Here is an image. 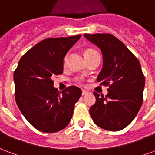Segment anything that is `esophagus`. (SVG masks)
<instances>
[{"mask_svg":"<svg viewBox=\"0 0 155 155\" xmlns=\"http://www.w3.org/2000/svg\"><path fill=\"white\" fill-rule=\"evenodd\" d=\"M89 94V92H88L87 91H84V90L82 91V94H83V95H85V94Z\"/></svg>","mask_w":155,"mask_h":155,"instance_id":"34e87169","label":"esophagus"}]
</instances>
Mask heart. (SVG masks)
I'll return each mask as SVG.
<instances>
[{"mask_svg": "<svg viewBox=\"0 0 155 155\" xmlns=\"http://www.w3.org/2000/svg\"><path fill=\"white\" fill-rule=\"evenodd\" d=\"M97 55H100L99 54V53L97 52V51H95L94 49H92V48H88V49H86L85 51H84V56H85V58L86 59H91V58L94 57V56H97ZM67 60H68V54L64 56V61H63V62H64V65H65L66 64V62H67ZM78 81L79 82H81V80H78Z\"/></svg>", "mask_w": 155, "mask_h": 155, "instance_id": "b5f03b06", "label": "heart"}]
</instances>
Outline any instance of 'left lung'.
<instances>
[{
  "mask_svg": "<svg viewBox=\"0 0 155 155\" xmlns=\"http://www.w3.org/2000/svg\"><path fill=\"white\" fill-rule=\"evenodd\" d=\"M101 49L103 67L97 77L107 85V95L94 92L96 101L90 109L94 124L110 131L123 130L130 124L143 103L145 80L141 65L125 45L111 34H84Z\"/></svg>",
  "mask_w": 155,
  "mask_h": 155,
  "instance_id": "8db88e82",
  "label": "left lung"
}]
</instances>
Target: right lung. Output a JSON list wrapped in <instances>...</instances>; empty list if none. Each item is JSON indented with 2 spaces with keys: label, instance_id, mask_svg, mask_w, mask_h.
<instances>
[{
  "label": "right lung",
  "instance_id": "right-lung-1",
  "mask_svg": "<svg viewBox=\"0 0 155 155\" xmlns=\"http://www.w3.org/2000/svg\"><path fill=\"white\" fill-rule=\"evenodd\" d=\"M81 35L45 39L29 50L14 72L15 99L26 120L36 130L54 133L70 123L82 91L69 86L58 92L53 78L63 73V61Z\"/></svg>",
  "mask_w": 155,
  "mask_h": 155
}]
</instances>
